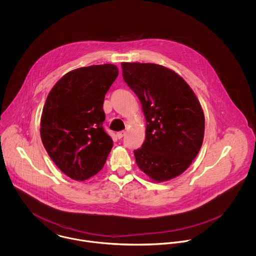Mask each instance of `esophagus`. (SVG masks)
<instances>
[{
	"instance_id": "1",
	"label": "esophagus",
	"mask_w": 256,
	"mask_h": 256,
	"mask_svg": "<svg viewBox=\"0 0 256 256\" xmlns=\"http://www.w3.org/2000/svg\"><path fill=\"white\" fill-rule=\"evenodd\" d=\"M125 134H126L125 131H120V132H118V133L116 134V137H117L118 139H121V138H123V137L125 136Z\"/></svg>"
}]
</instances>
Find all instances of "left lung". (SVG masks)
<instances>
[{"label": "left lung", "mask_w": 256, "mask_h": 256, "mask_svg": "<svg viewBox=\"0 0 256 256\" xmlns=\"http://www.w3.org/2000/svg\"><path fill=\"white\" fill-rule=\"evenodd\" d=\"M125 82L139 98L146 139L134 154L139 168L156 182L185 172L204 138L205 116L195 94L174 71L152 63H121Z\"/></svg>", "instance_id": "left-lung-1"}]
</instances>
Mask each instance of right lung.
I'll return each mask as SVG.
<instances>
[{
	"mask_svg": "<svg viewBox=\"0 0 256 256\" xmlns=\"http://www.w3.org/2000/svg\"><path fill=\"white\" fill-rule=\"evenodd\" d=\"M117 76L112 64L82 67L64 74L46 98L41 140L54 164L72 180L84 182L96 174L113 146L102 127V108Z\"/></svg>",
	"mask_w": 256,
	"mask_h": 256,
	"instance_id": "add662e5",
	"label": "right lung"
}]
</instances>
